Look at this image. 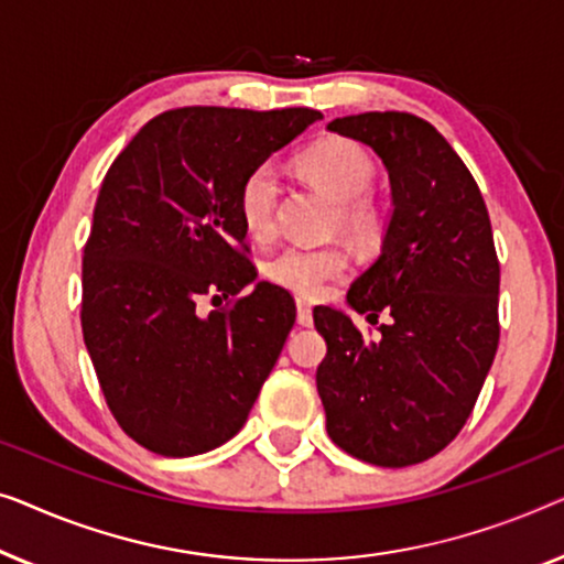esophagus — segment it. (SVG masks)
<instances>
[{"instance_id":"34e87169","label":"esophagus","mask_w":564,"mask_h":564,"mask_svg":"<svg viewBox=\"0 0 564 564\" xmlns=\"http://www.w3.org/2000/svg\"><path fill=\"white\" fill-rule=\"evenodd\" d=\"M296 322L301 327H312L314 316H312V306H308V301L304 299H296Z\"/></svg>"}]
</instances>
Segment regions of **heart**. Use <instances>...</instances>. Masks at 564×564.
I'll return each mask as SVG.
<instances>
[{
    "instance_id": "b5f03b06",
    "label": "heart",
    "mask_w": 564,
    "mask_h": 564,
    "mask_svg": "<svg viewBox=\"0 0 564 564\" xmlns=\"http://www.w3.org/2000/svg\"><path fill=\"white\" fill-rule=\"evenodd\" d=\"M301 176L319 186L337 202L335 225L358 245L378 242L386 232L388 217L383 204L368 188L376 181L372 155L347 138H324L299 155ZM279 173L271 163L258 165L242 178L237 192V214L252 240H268L275 232L279 209ZM347 271L343 248H301L291 245L263 265L265 279L299 296H316L329 281Z\"/></svg>"
}]
</instances>
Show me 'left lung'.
<instances>
[{
	"label": "left lung",
	"instance_id": "8db88e82",
	"mask_svg": "<svg viewBox=\"0 0 564 564\" xmlns=\"http://www.w3.org/2000/svg\"><path fill=\"white\" fill-rule=\"evenodd\" d=\"M329 130L376 150L393 214L380 258L347 291L368 322L388 319L370 339L347 314L316 306L327 339L316 391L337 447L370 465H416L457 437L496 358L494 229L473 173L422 117L365 112Z\"/></svg>",
	"mask_w": 564,
	"mask_h": 564
}]
</instances>
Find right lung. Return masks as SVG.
Instances as JSON below:
<instances>
[{
  "mask_svg": "<svg viewBox=\"0 0 564 564\" xmlns=\"http://www.w3.org/2000/svg\"><path fill=\"white\" fill-rule=\"evenodd\" d=\"M322 120L178 107L134 134L101 181L84 245L82 329L127 437L163 457L209 452L242 430L296 322L260 281L237 214L242 178ZM204 295L228 304L198 314Z\"/></svg>",
  "mask_w": 564,
  "mask_h": 564,
  "instance_id": "right-lung-1",
  "label": "right lung"
}]
</instances>
